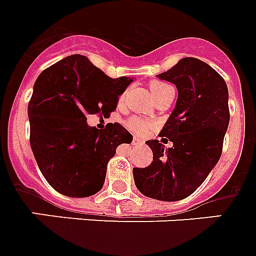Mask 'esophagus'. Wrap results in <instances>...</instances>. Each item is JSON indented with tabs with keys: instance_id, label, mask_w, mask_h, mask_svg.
<instances>
[{
	"instance_id": "obj_1",
	"label": "esophagus",
	"mask_w": 256,
	"mask_h": 256,
	"mask_svg": "<svg viewBox=\"0 0 256 256\" xmlns=\"http://www.w3.org/2000/svg\"><path fill=\"white\" fill-rule=\"evenodd\" d=\"M134 145H136V146H140V145H142V141L138 138H134Z\"/></svg>"
}]
</instances>
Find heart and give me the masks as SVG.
I'll list each match as a JSON object with an SVG mask.
<instances>
[{"instance_id":"1","label":"heart","mask_w":256,"mask_h":256,"mask_svg":"<svg viewBox=\"0 0 256 256\" xmlns=\"http://www.w3.org/2000/svg\"><path fill=\"white\" fill-rule=\"evenodd\" d=\"M149 87H150L152 95L154 96V99L156 100L161 99V98L169 95V94L174 92V90H173V87H172V86L166 84V83H162V82H158V80L150 82ZM126 126H128V128H130L132 132H134V134H145V132H146V130L150 128V124L140 118H130V120L126 122Z\"/></svg>"}]
</instances>
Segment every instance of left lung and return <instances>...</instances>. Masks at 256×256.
<instances>
[{"instance_id": "1", "label": "left lung", "mask_w": 256, "mask_h": 256, "mask_svg": "<svg viewBox=\"0 0 256 256\" xmlns=\"http://www.w3.org/2000/svg\"><path fill=\"white\" fill-rule=\"evenodd\" d=\"M157 78L173 83L178 98L160 132L164 138L145 142L152 164L134 168V178L146 197L180 201L201 186L222 154L230 122L228 90L224 78L197 58L181 59ZM168 140L172 148L163 145Z\"/></svg>"}]
</instances>
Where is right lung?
Instances as JSON below:
<instances>
[{
	"instance_id": "1",
	"label": "right lung",
	"mask_w": 256,
	"mask_h": 256,
	"mask_svg": "<svg viewBox=\"0 0 256 256\" xmlns=\"http://www.w3.org/2000/svg\"><path fill=\"white\" fill-rule=\"evenodd\" d=\"M132 78L112 79L83 55L63 58L36 78L28 102L30 145L46 181L67 197H90L103 188L107 164L132 134L118 122L106 130L87 116L110 115Z\"/></svg>"
}]
</instances>
